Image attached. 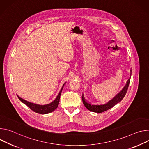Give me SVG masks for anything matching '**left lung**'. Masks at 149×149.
<instances>
[{"mask_svg":"<svg viewBox=\"0 0 149 149\" xmlns=\"http://www.w3.org/2000/svg\"><path fill=\"white\" fill-rule=\"evenodd\" d=\"M130 77L127 80V84L124 87V88L113 99H112V100L109 101L106 104H102V105H92V104L88 103V102H86L84 97H81L82 101H83V103H84V105L85 106V107L88 110H89L91 111L96 112V113H101L102 112L106 111L109 109L110 108H111L112 107H113V106H115L118 102H120L124 98V97L125 96V95L127 93V89H128V88L129 86V84H130Z\"/></svg>","mask_w":149,"mask_h":149,"instance_id":"8db88e82","label":"left lung"}]
</instances>
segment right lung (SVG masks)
<instances>
[{"label":"right lung","mask_w":149,"mask_h":149,"mask_svg":"<svg viewBox=\"0 0 149 149\" xmlns=\"http://www.w3.org/2000/svg\"><path fill=\"white\" fill-rule=\"evenodd\" d=\"M64 85H65V84H63L61 89L60 90L57 97L55 99V100L48 104H46V105L36 104L34 103L28 102V101L24 100V99L20 97L19 96H18V97L19 99V100L22 103H24L26 105H27L33 111H34L35 112L40 113V114H47V113H50V112L54 111L58 107V104L60 102V97L62 89H63Z\"/></svg>","instance_id":"obj_1"}]
</instances>
